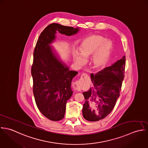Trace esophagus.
Masks as SVG:
<instances>
[{
    "mask_svg": "<svg viewBox=\"0 0 148 148\" xmlns=\"http://www.w3.org/2000/svg\"><path fill=\"white\" fill-rule=\"evenodd\" d=\"M88 78H89V76L87 74H85V73L82 74L81 75V78L74 83V89L77 91H80L81 89V85L83 84L84 80Z\"/></svg>",
    "mask_w": 148,
    "mask_h": 148,
    "instance_id": "1",
    "label": "esophagus"
}]
</instances>
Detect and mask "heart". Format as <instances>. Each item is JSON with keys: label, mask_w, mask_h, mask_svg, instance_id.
I'll list each match as a JSON object with an SVG mask.
<instances>
[{"label": "heart", "mask_w": 148, "mask_h": 148, "mask_svg": "<svg viewBox=\"0 0 148 148\" xmlns=\"http://www.w3.org/2000/svg\"><path fill=\"white\" fill-rule=\"evenodd\" d=\"M81 54L75 51L74 57L76 62L82 65L85 59L92 56L91 63L93 68L98 69L103 66L109 58L112 49V43L101 35H92L85 38L80 45Z\"/></svg>", "instance_id": "b5f03b06"}]
</instances>
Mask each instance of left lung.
Segmentation results:
<instances>
[{
  "label": "left lung",
  "mask_w": 148,
  "mask_h": 148,
  "mask_svg": "<svg viewBox=\"0 0 148 148\" xmlns=\"http://www.w3.org/2000/svg\"><path fill=\"white\" fill-rule=\"evenodd\" d=\"M125 63L124 56L112 66L91 74L93 86L83 92L86 100L82 109L85 119L97 121L106 117L113 110L120 95Z\"/></svg>",
  "instance_id": "left-lung-1"
}]
</instances>
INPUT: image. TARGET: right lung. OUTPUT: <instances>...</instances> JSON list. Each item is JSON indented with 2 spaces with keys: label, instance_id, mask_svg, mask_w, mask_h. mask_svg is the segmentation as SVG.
Segmentation results:
<instances>
[{
  "label": "right lung",
  "instance_id": "right-lung-1",
  "mask_svg": "<svg viewBox=\"0 0 148 148\" xmlns=\"http://www.w3.org/2000/svg\"><path fill=\"white\" fill-rule=\"evenodd\" d=\"M79 30L52 23L41 32L34 51L31 75L35 101L42 114L51 121H58L64 117L66 102L73 94L71 83L78 72L69 70L50 44L57 32L71 36Z\"/></svg>",
  "mask_w": 148,
  "mask_h": 148
}]
</instances>
